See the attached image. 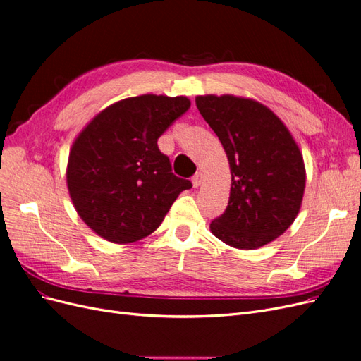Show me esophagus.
<instances>
[{"label":"esophagus","mask_w":361,"mask_h":361,"mask_svg":"<svg viewBox=\"0 0 361 361\" xmlns=\"http://www.w3.org/2000/svg\"><path fill=\"white\" fill-rule=\"evenodd\" d=\"M202 182H203V173H202V171L195 173V174H194V178H192V185H194V188H199L200 185H202Z\"/></svg>","instance_id":"34e87169"}]
</instances>
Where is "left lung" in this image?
I'll use <instances>...</instances> for the list:
<instances>
[{
    "instance_id": "left-lung-1",
    "label": "left lung",
    "mask_w": 361,
    "mask_h": 361,
    "mask_svg": "<svg viewBox=\"0 0 361 361\" xmlns=\"http://www.w3.org/2000/svg\"><path fill=\"white\" fill-rule=\"evenodd\" d=\"M200 114L220 138L232 187L211 232L224 244L256 250L285 233L297 218L305 188L302 154L286 125L250 97L200 94Z\"/></svg>"
}]
</instances>
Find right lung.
<instances>
[{
    "label": "right lung",
    "instance_id": "1",
    "mask_svg": "<svg viewBox=\"0 0 361 361\" xmlns=\"http://www.w3.org/2000/svg\"><path fill=\"white\" fill-rule=\"evenodd\" d=\"M187 96L141 94L97 113L73 140L66 183L81 220L114 244L155 232L178 195L192 187L171 173L158 138L188 110Z\"/></svg>",
    "mask_w": 361,
    "mask_h": 361
}]
</instances>
